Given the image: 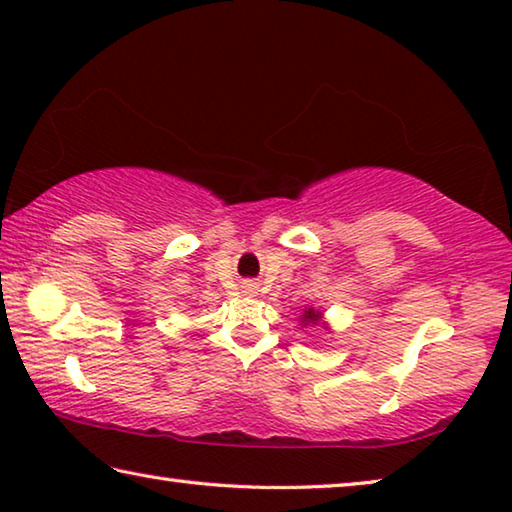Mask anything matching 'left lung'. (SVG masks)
<instances>
[{
  "mask_svg": "<svg viewBox=\"0 0 512 512\" xmlns=\"http://www.w3.org/2000/svg\"><path fill=\"white\" fill-rule=\"evenodd\" d=\"M298 320H300L302 327H307V325H323L327 329L323 309H318V307H305V309H302V314L298 316Z\"/></svg>",
  "mask_w": 512,
  "mask_h": 512,
  "instance_id": "left-lung-1",
  "label": "left lung"
}]
</instances>
